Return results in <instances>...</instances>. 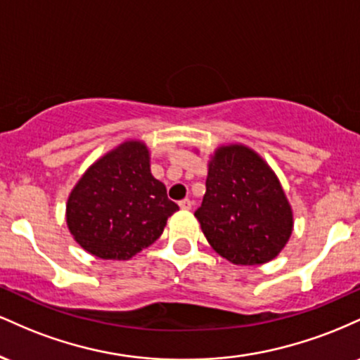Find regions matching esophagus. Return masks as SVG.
Wrapping results in <instances>:
<instances>
[{"instance_id":"obj_1","label":"esophagus","mask_w":360,"mask_h":360,"mask_svg":"<svg viewBox=\"0 0 360 360\" xmlns=\"http://www.w3.org/2000/svg\"><path fill=\"white\" fill-rule=\"evenodd\" d=\"M191 206H193V201L191 200L179 201V208L183 210V212H188V210H191Z\"/></svg>"}]
</instances>
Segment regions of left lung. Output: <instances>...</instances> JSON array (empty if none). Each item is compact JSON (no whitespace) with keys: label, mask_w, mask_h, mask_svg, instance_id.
Listing matches in <instances>:
<instances>
[{"label":"left lung","mask_w":360,"mask_h":360,"mask_svg":"<svg viewBox=\"0 0 360 360\" xmlns=\"http://www.w3.org/2000/svg\"><path fill=\"white\" fill-rule=\"evenodd\" d=\"M194 217L212 249L235 266L276 259L295 229L279 177L262 155L237 142L210 154L206 193Z\"/></svg>","instance_id":"left-lung-1"}]
</instances>
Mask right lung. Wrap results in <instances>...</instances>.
<instances>
[{"mask_svg": "<svg viewBox=\"0 0 360 360\" xmlns=\"http://www.w3.org/2000/svg\"><path fill=\"white\" fill-rule=\"evenodd\" d=\"M179 210L150 172V148L128 139L86 169L65 203V223L88 254L128 260L160 237Z\"/></svg>", "mask_w": 360, "mask_h": 360, "instance_id": "1", "label": "right lung"}]
</instances>
